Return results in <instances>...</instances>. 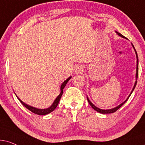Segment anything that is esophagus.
<instances>
[{"instance_id": "1", "label": "esophagus", "mask_w": 145, "mask_h": 145, "mask_svg": "<svg viewBox=\"0 0 145 145\" xmlns=\"http://www.w3.org/2000/svg\"><path fill=\"white\" fill-rule=\"evenodd\" d=\"M83 71V68L81 66H76L75 67V72L76 74H79V73H81Z\"/></svg>"}]
</instances>
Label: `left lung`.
<instances>
[{"label":"left lung","instance_id":"1","mask_svg":"<svg viewBox=\"0 0 145 145\" xmlns=\"http://www.w3.org/2000/svg\"><path fill=\"white\" fill-rule=\"evenodd\" d=\"M115 32H116V33L118 34L119 36H120L121 37H122V38H125V36H123L122 34H120V33H119V32H117V31H115ZM132 46H133V48H134V50H135V54H136V56H137V72H136V81H135V85H134V87H133V89H132V91H131V93H130V95H129V97H127V99L125 100V101L123 102V103H121L120 105H119L118 106H117L116 107H115V108H113V109H99V108H98V107H96V106H95L93 105V104L90 101V100L89 99V98L88 97V96H87V99H88V102H89V105L91 106V107L93 108V109L94 110H95V111H97V112H99V113H102V114H107V113H114V112H115L117 111V110H118L119 108H120L121 106H122L123 104H124L125 102H126L127 100H128V99L129 98V97H130V95H131V93H133V90L135 89V86H136V85H137V78H138V56H137V51H136V50H135V47H134V46H133V44H132Z\"/></svg>","mask_w":145,"mask_h":145}]
</instances>
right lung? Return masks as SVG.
Masks as SVG:
<instances>
[{
    "label": "right lung",
    "mask_w": 145,
    "mask_h": 145,
    "mask_svg": "<svg viewBox=\"0 0 145 145\" xmlns=\"http://www.w3.org/2000/svg\"><path fill=\"white\" fill-rule=\"evenodd\" d=\"M71 78V77H69V78H67L66 80H65L64 82H63V84H61V86L60 87V90H61L60 93L59 94V95L57 96L56 98V99L54 100V103H52V105L50 106V107L47 108V109H38V108L32 107V106H30V105H27V104L24 103V102H23L22 101H21V100L18 98V97H17V96H16V97L18 99L19 101H20V103H22V105H24L25 107L27 108V109H28V110H30L31 112H32V113H35V114L39 115H47V114H48V113H51V112H52L56 108V107H57V105H58V103H59V100H60V99H61V95H62V94H63V88H65V86H66L67 83L68 82V81L70 80Z\"/></svg>",
    "instance_id": "obj_1"
}]
</instances>
